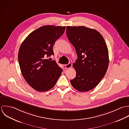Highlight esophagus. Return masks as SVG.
<instances>
[{"instance_id": "1", "label": "esophagus", "mask_w": 129, "mask_h": 129, "mask_svg": "<svg viewBox=\"0 0 129 129\" xmlns=\"http://www.w3.org/2000/svg\"><path fill=\"white\" fill-rule=\"evenodd\" d=\"M72 66V63H69V64H66L65 65V68L66 69H69V68H71V67Z\"/></svg>"}]
</instances>
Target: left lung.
<instances>
[{"label":"left lung","mask_w":129,"mask_h":129,"mask_svg":"<svg viewBox=\"0 0 129 129\" xmlns=\"http://www.w3.org/2000/svg\"><path fill=\"white\" fill-rule=\"evenodd\" d=\"M66 34L78 57L73 65L76 76L70 80L71 84L80 92L91 90L104 77L108 67L105 40L98 31L85 26H67Z\"/></svg>","instance_id":"8db88e82"}]
</instances>
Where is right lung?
I'll return each instance as SVG.
<instances>
[{
  "label": "right lung",
  "mask_w": 129,
  "mask_h": 129,
  "mask_svg": "<svg viewBox=\"0 0 129 129\" xmlns=\"http://www.w3.org/2000/svg\"><path fill=\"white\" fill-rule=\"evenodd\" d=\"M65 28L42 26L31 32L20 47L18 58L22 74L28 84L38 91L50 90L61 75L63 70L56 61L46 57L54 54L53 45Z\"/></svg>",
  "instance_id": "obj_1"
}]
</instances>
